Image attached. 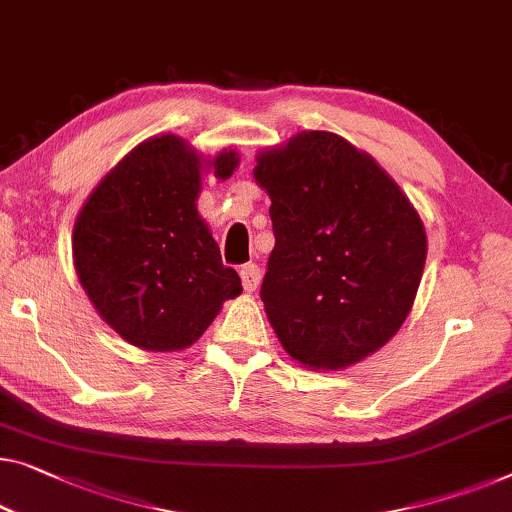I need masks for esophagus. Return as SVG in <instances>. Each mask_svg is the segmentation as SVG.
<instances>
[{"label":"esophagus","instance_id":"esophagus-1","mask_svg":"<svg viewBox=\"0 0 512 512\" xmlns=\"http://www.w3.org/2000/svg\"><path fill=\"white\" fill-rule=\"evenodd\" d=\"M261 268H258L256 263H247V265H242L240 268V279H242V286H244V291L247 293H251V291H256L258 288V284H261Z\"/></svg>","mask_w":512,"mask_h":512}]
</instances>
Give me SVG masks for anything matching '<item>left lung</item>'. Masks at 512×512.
I'll use <instances>...</instances> for the list:
<instances>
[{
    "instance_id": "8db88e82",
    "label": "left lung",
    "mask_w": 512,
    "mask_h": 512,
    "mask_svg": "<svg viewBox=\"0 0 512 512\" xmlns=\"http://www.w3.org/2000/svg\"><path fill=\"white\" fill-rule=\"evenodd\" d=\"M274 249L261 300L281 346L309 369H346L402 328L427 258L420 214L348 140L302 131L256 154Z\"/></svg>"
}]
</instances>
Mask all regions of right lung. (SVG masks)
<instances>
[{
	"label": "right lung",
	"mask_w": 512,
	"mask_h": 512,
	"mask_svg": "<svg viewBox=\"0 0 512 512\" xmlns=\"http://www.w3.org/2000/svg\"><path fill=\"white\" fill-rule=\"evenodd\" d=\"M238 152L205 161L182 138H147L99 182L73 226V265L99 316L145 351H182L226 300L238 272L196 210L201 173L226 180Z\"/></svg>",
	"instance_id": "add662e5"
}]
</instances>
